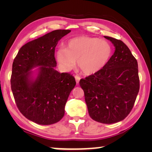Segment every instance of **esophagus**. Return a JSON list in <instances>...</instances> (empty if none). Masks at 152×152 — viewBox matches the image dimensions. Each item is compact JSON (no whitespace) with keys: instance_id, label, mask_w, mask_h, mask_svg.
Returning a JSON list of instances; mask_svg holds the SVG:
<instances>
[{"instance_id":"1","label":"esophagus","mask_w":152,"mask_h":152,"mask_svg":"<svg viewBox=\"0 0 152 152\" xmlns=\"http://www.w3.org/2000/svg\"><path fill=\"white\" fill-rule=\"evenodd\" d=\"M75 78L77 84H79V82H80V79H81L80 77L78 76V75H75Z\"/></svg>"}]
</instances>
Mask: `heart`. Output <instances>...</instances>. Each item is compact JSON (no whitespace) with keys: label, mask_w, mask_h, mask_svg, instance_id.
Instances as JSON below:
<instances>
[{"label":"heart","mask_w":152,"mask_h":152,"mask_svg":"<svg viewBox=\"0 0 152 152\" xmlns=\"http://www.w3.org/2000/svg\"><path fill=\"white\" fill-rule=\"evenodd\" d=\"M112 48L104 39L88 37H79L70 39L66 48H60L56 53V59L66 70L77 66L87 75L97 73L102 69L111 57Z\"/></svg>","instance_id":"heart-1"}]
</instances>
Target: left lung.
Instances as JSON below:
<instances>
[{
    "mask_svg": "<svg viewBox=\"0 0 152 152\" xmlns=\"http://www.w3.org/2000/svg\"><path fill=\"white\" fill-rule=\"evenodd\" d=\"M115 52L104 67L80 81L90 117L103 124L116 123L132 111L140 88L138 62L118 39L104 36Z\"/></svg>",
    "mask_w": 152,
    "mask_h": 152,
    "instance_id": "left-lung-1",
    "label": "left lung"
}]
</instances>
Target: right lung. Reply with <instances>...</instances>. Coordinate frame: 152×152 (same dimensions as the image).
Returning a JSON list of instances; mask_svg holds the SVG:
<instances>
[{
  "instance_id": "right-lung-1",
  "label": "right lung",
  "mask_w": 152,
  "mask_h": 152,
  "mask_svg": "<svg viewBox=\"0 0 152 152\" xmlns=\"http://www.w3.org/2000/svg\"><path fill=\"white\" fill-rule=\"evenodd\" d=\"M69 32L54 30L31 41L20 48L14 60L10 82L16 106L27 119L37 124L49 125L61 120L76 85L71 75L55 70V47Z\"/></svg>"
}]
</instances>
